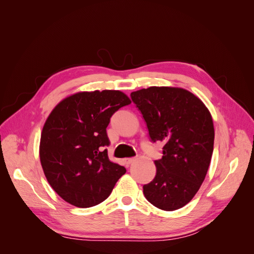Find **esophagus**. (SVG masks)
<instances>
[{"label": "esophagus", "instance_id": "esophagus-1", "mask_svg": "<svg viewBox=\"0 0 254 254\" xmlns=\"http://www.w3.org/2000/svg\"><path fill=\"white\" fill-rule=\"evenodd\" d=\"M135 161V158H128V159H126L125 160V162L127 163V164H132L133 162Z\"/></svg>", "mask_w": 254, "mask_h": 254}]
</instances>
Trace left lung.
<instances>
[{"instance_id": "obj_1", "label": "left lung", "mask_w": 254, "mask_h": 254, "mask_svg": "<svg viewBox=\"0 0 254 254\" xmlns=\"http://www.w3.org/2000/svg\"><path fill=\"white\" fill-rule=\"evenodd\" d=\"M152 142L164 143L155 161V179L143 187L147 200L164 211L188 204L209 170L213 146L212 115L191 92L176 87H149L132 92Z\"/></svg>"}]
</instances>
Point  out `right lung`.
Returning a JSON list of instances; mask_svg holds the SVG:
<instances>
[{"label": "right lung", "instance_id": "1", "mask_svg": "<svg viewBox=\"0 0 254 254\" xmlns=\"http://www.w3.org/2000/svg\"><path fill=\"white\" fill-rule=\"evenodd\" d=\"M131 103L119 90L78 92L63 99L44 123L40 162L64 201L90 207L106 200L126 168L111 162L105 146L112 114Z\"/></svg>", "mask_w": 254, "mask_h": 254}]
</instances>
